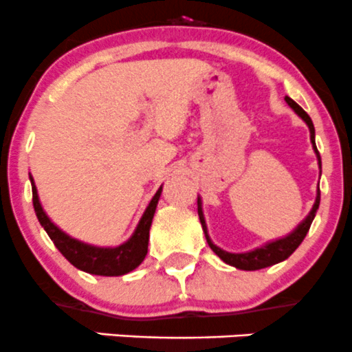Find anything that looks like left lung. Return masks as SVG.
I'll return each mask as SVG.
<instances>
[{
    "label": "left lung",
    "mask_w": 352,
    "mask_h": 352,
    "mask_svg": "<svg viewBox=\"0 0 352 352\" xmlns=\"http://www.w3.org/2000/svg\"><path fill=\"white\" fill-rule=\"evenodd\" d=\"M285 100L287 102V105H289V107L293 109L294 112H296L298 116H300L301 119L308 124V127H310L311 143H314L315 153H317V156H318V165H322L320 153H318L317 146H315V127H314V122H311L310 116H308V113L305 112V110L301 109L296 102L291 100L289 97H285ZM318 204H320V189H318L317 201H315L310 214L307 216V219H305V221L301 223V225L298 226V228L294 230L291 235H287L286 239L276 240V242L267 243L265 247L255 248V250L247 252V254H230V252H225V250H221L219 247H216V245L211 242V239L208 236V232H206L204 216H202V209H201V199H197V212H199V219H201L202 230H204V233H206L208 245L211 247V250L214 252L219 258H221L223 262H226V264L233 265V267H236V269H243V271H258V269L269 267V265H274V264H278V262L285 261V258L289 257V255L293 254L298 247H300V243L303 242V239L307 236L308 230H310L311 221H314V218H315V212H317V209H318Z\"/></svg>",
    "instance_id": "1"
}]
</instances>
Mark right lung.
Instances as JSON below:
<instances>
[{"instance_id": "1", "label": "right lung", "mask_w": 352, "mask_h": 352, "mask_svg": "<svg viewBox=\"0 0 352 352\" xmlns=\"http://www.w3.org/2000/svg\"><path fill=\"white\" fill-rule=\"evenodd\" d=\"M160 194H162V187H160L158 192L155 194L151 202L148 204L134 235L126 243L119 245L116 248H98L71 239L66 233H63L54 223H51V219L45 216L44 209H42L41 202H38L37 189H35L34 180H32V202H34L35 214H37L38 221H41V225L47 232L49 239L54 242L56 248L65 255L74 267L81 269V271L88 272V274L97 276L127 274V272L136 269L144 261L148 252V240H150V226L151 221H153Z\"/></svg>"}]
</instances>
